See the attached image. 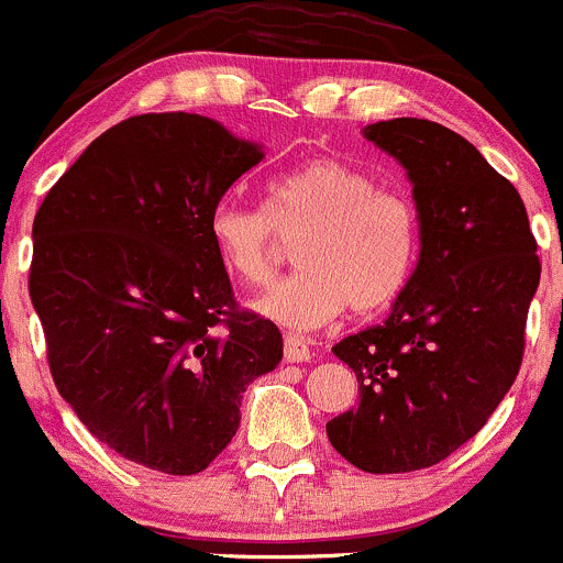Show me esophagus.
I'll list each match as a JSON object with an SVG mask.
<instances>
[{"label":"esophagus","mask_w":563,"mask_h":563,"mask_svg":"<svg viewBox=\"0 0 563 563\" xmlns=\"http://www.w3.org/2000/svg\"><path fill=\"white\" fill-rule=\"evenodd\" d=\"M311 360V349L306 346L303 338L287 335L284 338V362H308Z\"/></svg>","instance_id":"1"}]
</instances>
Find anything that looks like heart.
<instances>
[{"mask_svg": "<svg viewBox=\"0 0 563 563\" xmlns=\"http://www.w3.org/2000/svg\"><path fill=\"white\" fill-rule=\"evenodd\" d=\"M268 211L222 198L209 217L217 260L239 282L274 279L279 235L295 239L300 268L276 282L255 311L289 330H317L343 308L376 313L410 279L419 220L402 192L380 190L360 168L311 158L268 183Z\"/></svg>", "mask_w": 563, "mask_h": 563, "instance_id": "heart-1", "label": "heart"}]
</instances>
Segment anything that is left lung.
Returning a JSON list of instances; mask_svg holds the SVG:
<instances>
[{
	"label": "left lung",
	"mask_w": 563,
	"mask_h": 563,
	"mask_svg": "<svg viewBox=\"0 0 563 563\" xmlns=\"http://www.w3.org/2000/svg\"><path fill=\"white\" fill-rule=\"evenodd\" d=\"M365 139L400 161L419 211V263L384 324L332 354L360 405L328 421L332 449L373 475L432 467L497 410L523 360L540 257L518 190L464 136L419 118Z\"/></svg>",
	"instance_id": "1"
}]
</instances>
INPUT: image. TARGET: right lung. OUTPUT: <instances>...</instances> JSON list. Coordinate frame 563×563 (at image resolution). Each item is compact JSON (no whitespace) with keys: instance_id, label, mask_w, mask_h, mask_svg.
Returning a JSON list of instances; mask_svg holds the SVG:
<instances>
[{"instance_id":"1","label":"right lung","mask_w":563,"mask_h":563,"mask_svg":"<svg viewBox=\"0 0 563 563\" xmlns=\"http://www.w3.org/2000/svg\"><path fill=\"white\" fill-rule=\"evenodd\" d=\"M260 161L203 114H136L93 139L34 217L29 295L58 395L129 462L207 470L246 386L279 365V328L235 306L209 235Z\"/></svg>"}]
</instances>
